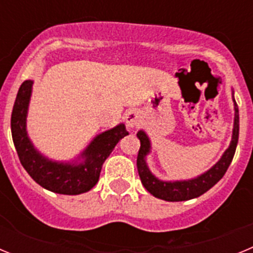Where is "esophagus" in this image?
I'll list each match as a JSON object with an SVG mask.
<instances>
[{
    "label": "esophagus",
    "instance_id": "1",
    "mask_svg": "<svg viewBox=\"0 0 253 253\" xmlns=\"http://www.w3.org/2000/svg\"><path fill=\"white\" fill-rule=\"evenodd\" d=\"M142 114L139 113L138 110L135 109H130L125 113L124 116V120H125V124L128 125L129 128H134V126H138V125L142 123Z\"/></svg>",
    "mask_w": 253,
    "mask_h": 253
}]
</instances>
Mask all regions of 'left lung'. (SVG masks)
<instances>
[{
  "label": "left lung",
  "instance_id": "1",
  "mask_svg": "<svg viewBox=\"0 0 253 253\" xmlns=\"http://www.w3.org/2000/svg\"><path fill=\"white\" fill-rule=\"evenodd\" d=\"M232 99L234 102V123L231 144L225 149L220 160L211 169L199 175L198 177L181 181H163L156 177L147 165V156L151 153V140L146 131H138L137 137L140 140V148L137 157V169L143 186L146 187L148 193L166 202H185L207 193L208 190L211 189L224 176L236 153L238 135H240V115H238V106L234 100V91H232Z\"/></svg>",
  "mask_w": 253,
  "mask_h": 253
}]
</instances>
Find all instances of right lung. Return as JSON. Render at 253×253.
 Masks as SVG:
<instances>
[{
  "instance_id": "right-lung-1",
  "label": "right lung",
  "mask_w": 253,
  "mask_h": 253,
  "mask_svg": "<svg viewBox=\"0 0 253 253\" xmlns=\"http://www.w3.org/2000/svg\"><path fill=\"white\" fill-rule=\"evenodd\" d=\"M33 84L31 80L22 82L11 114L12 140L22 167L37 184L53 193L78 195L90 191L99 181L105 160L118 142L129 134L125 125L122 123L96 135L72 162L50 160L35 148L26 130Z\"/></svg>"
}]
</instances>
